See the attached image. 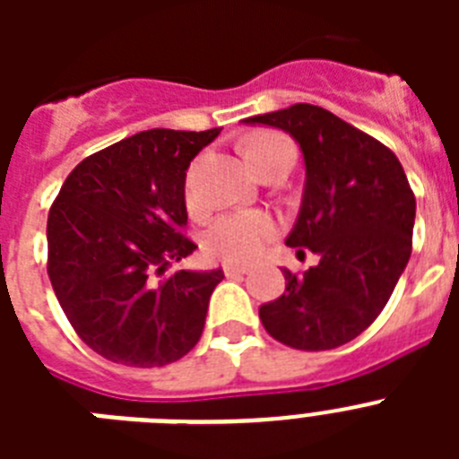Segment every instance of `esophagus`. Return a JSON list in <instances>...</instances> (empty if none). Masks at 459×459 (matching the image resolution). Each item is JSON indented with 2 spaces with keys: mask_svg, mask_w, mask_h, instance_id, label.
I'll return each mask as SVG.
<instances>
[{
  "mask_svg": "<svg viewBox=\"0 0 459 459\" xmlns=\"http://www.w3.org/2000/svg\"><path fill=\"white\" fill-rule=\"evenodd\" d=\"M222 271H225L227 278H234V275L248 273V266H241V264H225V266H222Z\"/></svg>",
  "mask_w": 459,
  "mask_h": 459,
  "instance_id": "1",
  "label": "esophagus"
}]
</instances>
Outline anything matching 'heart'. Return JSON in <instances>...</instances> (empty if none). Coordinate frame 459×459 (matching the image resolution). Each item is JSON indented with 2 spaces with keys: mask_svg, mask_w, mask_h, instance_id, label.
Wrapping results in <instances>:
<instances>
[{
  "mask_svg": "<svg viewBox=\"0 0 459 459\" xmlns=\"http://www.w3.org/2000/svg\"><path fill=\"white\" fill-rule=\"evenodd\" d=\"M285 137L278 133H255L246 142V158L253 169L271 149L285 144ZM186 202L190 209L200 206V195L195 188L193 174L186 179ZM278 232V222L264 211H232L222 213L206 227L204 248L211 257H218L230 264H248L264 253L266 243Z\"/></svg>",
  "mask_w": 459,
  "mask_h": 459,
  "instance_id": "obj_1",
  "label": "heart"
}]
</instances>
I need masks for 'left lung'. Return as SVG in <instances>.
Segmentation results:
<instances>
[{
  "label": "left lung",
  "mask_w": 459,
  "mask_h": 459,
  "mask_svg": "<svg viewBox=\"0 0 459 459\" xmlns=\"http://www.w3.org/2000/svg\"><path fill=\"white\" fill-rule=\"evenodd\" d=\"M290 133L306 163L301 209L285 243L319 257L285 273V294L259 307L278 342L335 350L360 335L391 299L411 255L416 197L395 153L319 105L246 119Z\"/></svg>",
  "instance_id": "8db88e82"
}]
</instances>
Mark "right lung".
I'll use <instances>...</instances> for the list:
<instances>
[{"mask_svg": "<svg viewBox=\"0 0 459 459\" xmlns=\"http://www.w3.org/2000/svg\"><path fill=\"white\" fill-rule=\"evenodd\" d=\"M221 128H152L84 158L48 216V275L75 333L96 354L160 368L193 350L222 269H181L197 248L186 169Z\"/></svg>", "mask_w": 459, "mask_h": 459, "instance_id": "add662e5", "label": "right lung"}]
</instances>
